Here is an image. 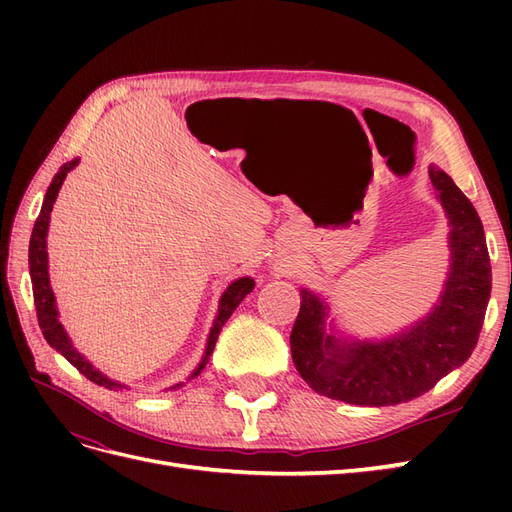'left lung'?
Listing matches in <instances>:
<instances>
[{
	"label": "left lung",
	"mask_w": 512,
	"mask_h": 512,
	"mask_svg": "<svg viewBox=\"0 0 512 512\" xmlns=\"http://www.w3.org/2000/svg\"><path fill=\"white\" fill-rule=\"evenodd\" d=\"M429 179L448 215L451 271L438 305L382 342H346L324 329L327 305L307 288L290 333L294 367L318 395L354 406H397L427 393L472 354L491 292L485 230L468 196L438 166Z\"/></svg>",
	"instance_id": "left-lung-1"
}]
</instances>
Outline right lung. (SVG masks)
Here are the masks:
<instances>
[{"mask_svg":"<svg viewBox=\"0 0 512 512\" xmlns=\"http://www.w3.org/2000/svg\"><path fill=\"white\" fill-rule=\"evenodd\" d=\"M79 164V158H74L72 162H66L64 166L59 168V173L53 177L49 190H46L44 196V203L40 209L38 220L34 224V232H32V239H29V275H32V284H34V303H36V314H38V324L42 329V335L46 342H49L51 348H55L57 352H61L66 356V359L81 371L85 378H89L91 382H96L100 386H106V389H123V384L113 382L111 378H106L104 374L91 365L85 356L76 350L70 342L68 333L61 327V322L57 320V305H55V294L51 290V282H49V256H46V232H49V220H51V211H53V203L59 194L61 183H64L66 175L70 170ZM254 288V280L250 277H239V280L232 282L226 292L222 294L220 299V307H218V316L213 320V327L207 339V348H205V356L203 361L198 363V367L192 371V378H196L203 367L207 365L209 356L215 348V342H218V335L222 331V327L226 324V320L232 316V312L239 307V303L245 299V294H250ZM183 382L170 386V389H179Z\"/></svg>","mask_w":512,"mask_h":512,"instance_id":"add662e5","label":"right lung"}]
</instances>
